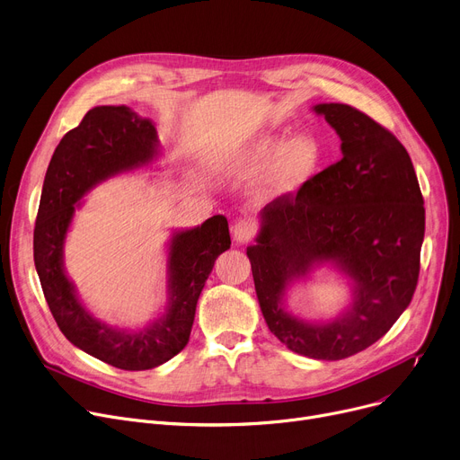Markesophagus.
Here are the masks:
<instances>
[{"mask_svg": "<svg viewBox=\"0 0 460 460\" xmlns=\"http://www.w3.org/2000/svg\"><path fill=\"white\" fill-rule=\"evenodd\" d=\"M232 234H234V241H237L239 245H243V243H249L254 234H256V226L252 221L249 219H243V221H237L232 228Z\"/></svg>", "mask_w": 460, "mask_h": 460, "instance_id": "esophagus-1", "label": "esophagus"}]
</instances>
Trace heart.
Here are the masks:
<instances>
[{"label":"heart","mask_w":460,"mask_h":460,"mask_svg":"<svg viewBox=\"0 0 460 460\" xmlns=\"http://www.w3.org/2000/svg\"><path fill=\"white\" fill-rule=\"evenodd\" d=\"M323 148L310 133H295L286 141L277 133H261L239 148L230 165L245 174L258 172V191L267 200H284L296 195L315 176Z\"/></svg>","instance_id":"obj_1"}]
</instances>
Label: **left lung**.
I'll return each mask as SVG.
<instances>
[{"instance_id":"left-lung-1","label":"left lung","mask_w":460,"mask_h":460,"mask_svg":"<svg viewBox=\"0 0 460 460\" xmlns=\"http://www.w3.org/2000/svg\"><path fill=\"white\" fill-rule=\"evenodd\" d=\"M312 110L336 129L341 159L260 211L247 256L269 331L293 353L341 360L383 338L411 305L425 208L411 155L394 133L345 103ZM327 262L349 279V306L327 322L288 313L287 288Z\"/></svg>"}]
</instances>
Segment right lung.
I'll list each match as a JSON object with an SVG mask.
<instances>
[{
	"label": "right lung",
	"mask_w": 460,
	"mask_h": 460,
	"mask_svg": "<svg viewBox=\"0 0 460 460\" xmlns=\"http://www.w3.org/2000/svg\"><path fill=\"white\" fill-rule=\"evenodd\" d=\"M157 154V131L150 119L126 105L93 107L51 155L35 223V267L58 327L77 349L126 371L157 367L187 345L202 288L215 260L232 243L223 215L176 230L169 241L165 312L143 329L111 327L81 305L63 260L79 200L105 180L150 165Z\"/></svg>",
	"instance_id": "add662e5"
}]
</instances>
